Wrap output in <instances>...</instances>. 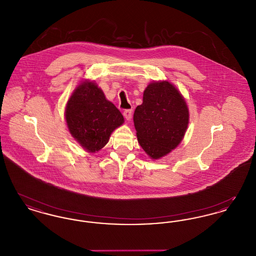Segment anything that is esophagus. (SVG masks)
<instances>
[{
  "label": "esophagus",
  "mask_w": 256,
  "mask_h": 256,
  "mask_svg": "<svg viewBox=\"0 0 256 256\" xmlns=\"http://www.w3.org/2000/svg\"><path fill=\"white\" fill-rule=\"evenodd\" d=\"M124 117L126 119V120H130L132 119V110H126L124 111Z\"/></svg>",
  "instance_id": "1"
}]
</instances>
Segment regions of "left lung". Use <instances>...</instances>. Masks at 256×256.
<instances>
[{"label": "left lung", "instance_id": "1", "mask_svg": "<svg viewBox=\"0 0 256 256\" xmlns=\"http://www.w3.org/2000/svg\"><path fill=\"white\" fill-rule=\"evenodd\" d=\"M138 142L152 159L167 156L180 145L189 124L186 102L167 80L146 86L143 104L134 111Z\"/></svg>", "mask_w": 256, "mask_h": 256}]
</instances>
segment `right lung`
<instances>
[{"mask_svg":"<svg viewBox=\"0 0 256 256\" xmlns=\"http://www.w3.org/2000/svg\"><path fill=\"white\" fill-rule=\"evenodd\" d=\"M65 119L70 134L89 152L106 146L110 134L124 124L120 110L90 80L74 90L66 104Z\"/></svg>","mask_w":256,"mask_h":256,"instance_id":"right-lung-1","label":"right lung"}]
</instances>
